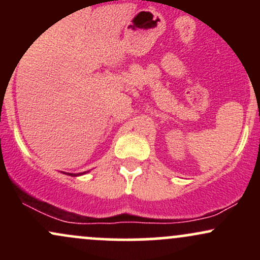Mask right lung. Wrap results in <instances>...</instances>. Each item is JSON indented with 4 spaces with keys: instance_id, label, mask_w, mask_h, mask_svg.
<instances>
[{
    "instance_id": "add662e5",
    "label": "right lung",
    "mask_w": 260,
    "mask_h": 260,
    "mask_svg": "<svg viewBox=\"0 0 260 260\" xmlns=\"http://www.w3.org/2000/svg\"><path fill=\"white\" fill-rule=\"evenodd\" d=\"M86 172H88V171H86ZM86 172H79V174H67V172H63V174H67L68 176H72V177H77V176H82V175L86 174Z\"/></svg>"
}]
</instances>
